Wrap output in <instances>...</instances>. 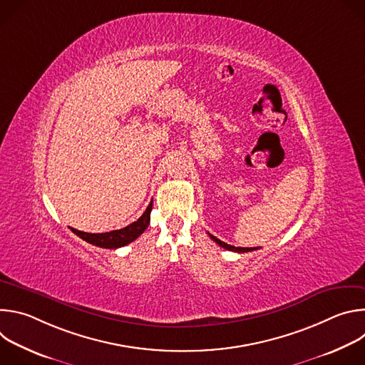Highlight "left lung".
<instances>
[{
    "label": "left lung",
    "instance_id": "1",
    "mask_svg": "<svg viewBox=\"0 0 365 365\" xmlns=\"http://www.w3.org/2000/svg\"><path fill=\"white\" fill-rule=\"evenodd\" d=\"M210 237H211V238H212V240H214V241H215L218 245H221L222 248H225V250H230V251H237V252H248V251L257 250L255 247H254V248H252V247H251V248H250V247H245V248H244V247H234V245H230V244H227V242H224V241L218 240L217 237H214V235H211V234H210Z\"/></svg>",
    "mask_w": 365,
    "mask_h": 365
}]
</instances>
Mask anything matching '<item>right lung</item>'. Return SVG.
Returning <instances> with one entry per match:
<instances>
[{
	"instance_id": "add662e5",
	"label": "right lung",
	"mask_w": 365,
	"mask_h": 365,
	"mask_svg": "<svg viewBox=\"0 0 365 365\" xmlns=\"http://www.w3.org/2000/svg\"><path fill=\"white\" fill-rule=\"evenodd\" d=\"M151 206H153V200L147 206L145 212L137 221H134L133 224H130V225H127L125 228H121V230H115V231H110V232H102V234L82 232V231H78L75 228H71V230L79 238L85 240L86 242L92 244V245L102 247V248H120V247H124V245L133 242L134 240H137L144 232V230L148 227Z\"/></svg>"
}]
</instances>
